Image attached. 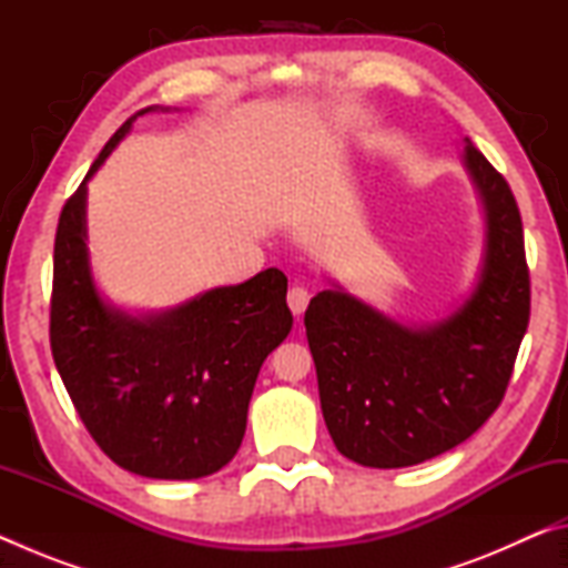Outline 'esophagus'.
Segmentation results:
<instances>
[{
	"instance_id": "34e87169",
	"label": "esophagus",
	"mask_w": 568,
	"mask_h": 568,
	"mask_svg": "<svg viewBox=\"0 0 568 568\" xmlns=\"http://www.w3.org/2000/svg\"><path fill=\"white\" fill-rule=\"evenodd\" d=\"M307 303H311V293H307V287L293 285L291 291H287V305H291V311L297 315V318L305 313Z\"/></svg>"
}]
</instances>
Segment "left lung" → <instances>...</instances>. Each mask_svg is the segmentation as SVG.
Returning a JSON list of instances; mask_svg holds the SVG:
<instances>
[{
    "label": "left lung",
    "instance_id": "1",
    "mask_svg": "<svg viewBox=\"0 0 568 568\" xmlns=\"http://www.w3.org/2000/svg\"><path fill=\"white\" fill-rule=\"evenodd\" d=\"M486 213L484 271L446 321L406 328L335 291L305 311L321 408L335 448L371 468L446 454L501 406L531 315L524 225L506 178L466 140Z\"/></svg>",
    "mask_w": 568,
    "mask_h": 568
}]
</instances>
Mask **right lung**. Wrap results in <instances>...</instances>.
I'll list each match as a JSON object with an SVG mask.
<instances>
[{"label": "right lung", "instance_id": "1", "mask_svg": "<svg viewBox=\"0 0 568 568\" xmlns=\"http://www.w3.org/2000/svg\"><path fill=\"white\" fill-rule=\"evenodd\" d=\"M150 110L112 134L62 207L50 345L94 444L132 474L185 480L215 474L237 454L257 373L287 338L293 315L277 267L150 318L102 303L84 245L88 180Z\"/></svg>", "mask_w": 568, "mask_h": 568}]
</instances>
